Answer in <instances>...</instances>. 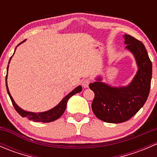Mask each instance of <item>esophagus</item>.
<instances>
[{"mask_svg": "<svg viewBox=\"0 0 157 157\" xmlns=\"http://www.w3.org/2000/svg\"><path fill=\"white\" fill-rule=\"evenodd\" d=\"M91 83V80L89 78H86V79H84V80H83V82H82V85H83V87L86 88L89 86V84Z\"/></svg>", "mask_w": 157, "mask_h": 157, "instance_id": "34e87169", "label": "esophagus"}]
</instances>
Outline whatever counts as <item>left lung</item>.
Here are the masks:
<instances>
[{
  "mask_svg": "<svg viewBox=\"0 0 157 157\" xmlns=\"http://www.w3.org/2000/svg\"><path fill=\"white\" fill-rule=\"evenodd\" d=\"M126 48L135 57L138 71L128 86L112 87L97 81L89 85L94 92L92 110L99 119L109 123H121L132 118L146 102L150 90L152 63L144 45L130 35H124Z\"/></svg>",
  "mask_w": 157,
  "mask_h": 157,
  "instance_id": "8db88e82",
  "label": "left lung"
}]
</instances>
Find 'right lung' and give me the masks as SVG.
<instances>
[{"label": "right lung", "instance_id": "right-lung-1", "mask_svg": "<svg viewBox=\"0 0 157 157\" xmlns=\"http://www.w3.org/2000/svg\"><path fill=\"white\" fill-rule=\"evenodd\" d=\"M24 41H23V42H24ZM22 42H20V44H21ZM20 44H19V45H20ZM11 58H12V57H11ZM10 61H9V63H10ZM7 71H8V66H7ZM7 75H6V87H7V93H8V95L9 96H10V100L11 102H12L14 109H16V111H17V112H18L22 117H26V118H29V120H33V121H40V122H51V121H55V120H57L58 118H59L60 117L63 115L64 111H65L66 106H67V102L70 98H71L73 95L76 94V93H80V92L82 91V86H77V87L74 89L72 92H71L68 95H67V96H66L61 101V102H60L57 106H55V108H53L52 109H51V110L47 111V112H45L34 113V112H26V111L23 110V109L20 108V107L16 104V102H14L12 96H11L10 92H9L8 87H7Z\"/></svg>", "mask_w": 157, "mask_h": 157}]
</instances>
